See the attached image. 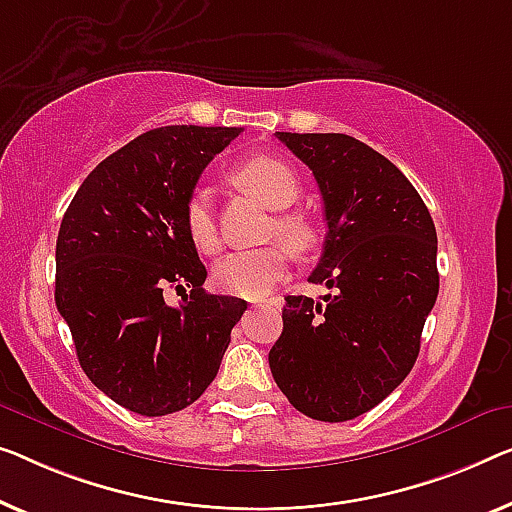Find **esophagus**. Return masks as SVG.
Listing matches in <instances>:
<instances>
[{"mask_svg":"<svg viewBox=\"0 0 512 512\" xmlns=\"http://www.w3.org/2000/svg\"><path fill=\"white\" fill-rule=\"evenodd\" d=\"M257 305H259V308H271V305H278V299H264V301H259Z\"/></svg>","mask_w":512,"mask_h":512,"instance_id":"esophagus-1","label":"esophagus"}]
</instances>
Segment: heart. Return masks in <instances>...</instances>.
<instances>
[{"label":"heart","instance_id":"obj_1","mask_svg":"<svg viewBox=\"0 0 512 512\" xmlns=\"http://www.w3.org/2000/svg\"><path fill=\"white\" fill-rule=\"evenodd\" d=\"M234 181L248 193L259 197L269 209L292 207L299 197V177L292 165L282 158L259 154L246 158L234 167ZM188 239L202 255H216L220 250V234L213 216L211 195L204 188H197L188 197L183 211ZM271 232L282 243H287L294 253H305L315 241V230L303 213H280L273 220ZM287 273V253L280 246L239 250V253L220 259L213 269V282L220 292L243 296V299H262L271 292Z\"/></svg>","mask_w":512,"mask_h":512}]
</instances>
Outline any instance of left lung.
Returning <instances> with one entry per match:
<instances>
[{"instance_id":"left-lung-1","label":"left lung","mask_w":512,"mask_h":512,"mask_svg":"<svg viewBox=\"0 0 512 512\" xmlns=\"http://www.w3.org/2000/svg\"><path fill=\"white\" fill-rule=\"evenodd\" d=\"M315 174L324 200V253L312 301L285 296L269 352L294 409L342 423L391 395L414 368L439 294L437 230L418 190L391 160L342 133H276Z\"/></svg>"}]
</instances>
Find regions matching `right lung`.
Instances as JSON below:
<instances>
[{
  "mask_svg": "<svg viewBox=\"0 0 512 512\" xmlns=\"http://www.w3.org/2000/svg\"><path fill=\"white\" fill-rule=\"evenodd\" d=\"M239 133L163 126L135 137L96 165L61 220L57 310L91 384L135 414L200 398L246 312L243 299L204 292L207 269L183 225L204 167ZM167 288L184 294L177 309Z\"/></svg>",
  "mask_w": 512,
  "mask_h": 512,
  "instance_id": "right-lung-1",
  "label": "right lung"
}]
</instances>
